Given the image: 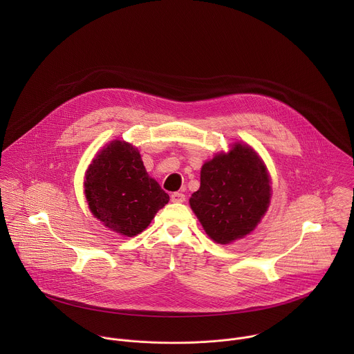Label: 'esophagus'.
I'll list each match as a JSON object with an SVG mask.
<instances>
[{
    "instance_id": "34e87169",
    "label": "esophagus",
    "mask_w": 354,
    "mask_h": 354,
    "mask_svg": "<svg viewBox=\"0 0 354 354\" xmlns=\"http://www.w3.org/2000/svg\"><path fill=\"white\" fill-rule=\"evenodd\" d=\"M171 200L174 203H182V201H185V194L180 192H175L171 194Z\"/></svg>"
}]
</instances>
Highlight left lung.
<instances>
[{"label": "left lung", "mask_w": 354, "mask_h": 354, "mask_svg": "<svg viewBox=\"0 0 354 354\" xmlns=\"http://www.w3.org/2000/svg\"><path fill=\"white\" fill-rule=\"evenodd\" d=\"M270 180L250 147L235 144L218 154L200 172V189L189 200L207 235L230 243L254 230L268 210Z\"/></svg>", "instance_id": "left-lung-1"}]
</instances>
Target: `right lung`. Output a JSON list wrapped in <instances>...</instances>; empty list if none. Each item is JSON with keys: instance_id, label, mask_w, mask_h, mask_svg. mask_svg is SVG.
I'll list each match as a JSON object with an SVG mask.
<instances>
[{"instance_id": "obj_1", "label": "right lung", "mask_w": 354, "mask_h": 354, "mask_svg": "<svg viewBox=\"0 0 354 354\" xmlns=\"http://www.w3.org/2000/svg\"><path fill=\"white\" fill-rule=\"evenodd\" d=\"M85 196L92 214L108 228L134 236L148 227L169 196L149 178L138 151L112 141L89 165Z\"/></svg>"}]
</instances>
